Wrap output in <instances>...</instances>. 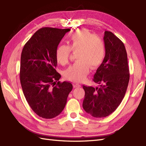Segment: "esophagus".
<instances>
[{"mask_svg": "<svg viewBox=\"0 0 146 146\" xmlns=\"http://www.w3.org/2000/svg\"><path fill=\"white\" fill-rule=\"evenodd\" d=\"M73 87L74 88H80V87H81V85L78 83H73Z\"/></svg>", "mask_w": 146, "mask_h": 146, "instance_id": "obj_1", "label": "esophagus"}]
</instances>
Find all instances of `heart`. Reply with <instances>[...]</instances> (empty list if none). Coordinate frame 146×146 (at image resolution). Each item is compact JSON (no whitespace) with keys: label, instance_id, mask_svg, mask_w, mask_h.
Masks as SVG:
<instances>
[{"label":"heart","instance_id":"obj_1","mask_svg":"<svg viewBox=\"0 0 146 146\" xmlns=\"http://www.w3.org/2000/svg\"><path fill=\"white\" fill-rule=\"evenodd\" d=\"M68 45H60L55 50L57 62L65 65L69 62L71 51L76 52L75 63L65 71L66 79L81 81L85 78L90 68L94 69L103 62L106 49L102 39L94 35L88 30L80 29L70 34L68 39Z\"/></svg>","mask_w":146,"mask_h":146}]
</instances>
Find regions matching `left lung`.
<instances>
[{
	"instance_id": "left-lung-1",
	"label": "left lung",
	"mask_w": 146,
	"mask_h": 146,
	"mask_svg": "<svg viewBox=\"0 0 146 146\" xmlns=\"http://www.w3.org/2000/svg\"><path fill=\"white\" fill-rule=\"evenodd\" d=\"M103 39L105 56L93 79L100 87L83 86L85 92L83 108L94 117H106L117 109L126 94L130 77L123 42L109 31H105Z\"/></svg>"
}]
</instances>
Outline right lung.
Wrapping results in <instances>:
<instances>
[{
  "label": "right lung",
  "instance_id": "right-lung-1",
  "mask_svg": "<svg viewBox=\"0 0 146 146\" xmlns=\"http://www.w3.org/2000/svg\"><path fill=\"white\" fill-rule=\"evenodd\" d=\"M70 29L43 27L23 46L20 58V80L23 93L32 110L38 116L52 119L65 108L72 84L61 83L55 68V50Z\"/></svg>",
  "mask_w": 146,
  "mask_h": 146
}]
</instances>
